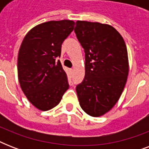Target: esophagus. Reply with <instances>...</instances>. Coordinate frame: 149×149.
<instances>
[{
	"mask_svg": "<svg viewBox=\"0 0 149 149\" xmlns=\"http://www.w3.org/2000/svg\"><path fill=\"white\" fill-rule=\"evenodd\" d=\"M70 72H73V69H70Z\"/></svg>",
	"mask_w": 149,
	"mask_h": 149,
	"instance_id": "1",
	"label": "esophagus"
}]
</instances>
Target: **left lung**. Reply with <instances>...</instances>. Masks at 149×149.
I'll use <instances>...</instances> for the list:
<instances>
[{"instance_id":"left-lung-1","label":"left lung","mask_w":149,"mask_h":149,"mask_svg":"<svg viewBox=\"0 0 149 149\" xmlns=\"http://www.w3.org/2000/svg\"><path fill=\"white\" fill-rule=\"evenodd\" d=\"M74 31L85 52V77L76 88L79 105L89 115L100 117L124 91L129 71L127 47L109 24L77 21Z\"/></svg>"}]
</instances>
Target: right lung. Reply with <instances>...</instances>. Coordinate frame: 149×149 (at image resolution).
<instances>
[{
  "mask_svg": "<svg viewBox=\"0 0 149 149\" xmlns=\"http://www.w3.org/2000/svg\"><path fill=\"white\" fill-rule=\"evenodd\" d=\"M70 20L50 21L36 25L22 41L17 57V75L23 93L40 111L57 106L69 89L60 61L63 41L74 29Z\"/></svg>",
  "mask_w": 149,
  "mask_h": 149,
  "instance_id": "obj_1",
  "label": "right lung"
}]
</instances>
